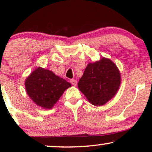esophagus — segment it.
Masks as SVG:
<instances>
[{
    "label": "esophagus",
    "mask_w": 152,
    "mask_h": 152,
    "mask_svg": "<svg viewBox=\"0 0 152 152\" xmlns=\"http://www.w3.org/2000/svg\"><path fill=\"white\" fill-rule=\"evenodd\" d=\"M70 83H71V84L75 86H76L77 84V81L75 80H70Z\"/></svg>",
    "instance_id": "esophagus-1"
}]
</instances>
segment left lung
I'll list each match as a JSON object with an SVG mask.
<instances>
[{
    "label": "left lung",
    "mask_w": 152,
    "mask_h": 152,
    "mask_svg": "<svg viewBox=\"0 0 152 152\" xmlns=\"http://www.w3.org/2000/svg\"><path fill=\"white\" fill-rule=\"evenodd\" d=\"M121 75L117 66L108 58L89 63L78 82V88L94 106H103L119 90Z\"/></svg>",
    "instance_id": "obj_1"
}]
</instances>
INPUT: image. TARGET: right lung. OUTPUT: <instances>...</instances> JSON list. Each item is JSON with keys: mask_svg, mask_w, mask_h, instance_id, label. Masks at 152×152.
<instances>
[{"mask_svg": "<svg viewBox=\"0 0 152 152\" xmlns=\"http://www.w3.org/2000/svg\"><path fill=\"white\" fill-rule=\"evenodd\" d=\"M70 86L66 80L41 67L31 72L25 81L27 94L33 102L44 109H51Z\"/></svg>", "mask_w": 152, "mask_h": 152, "instance_id": "obj_1", "label": "right lung"}]
</instances>
